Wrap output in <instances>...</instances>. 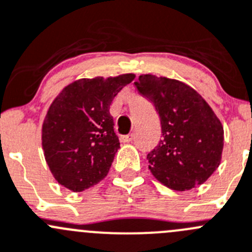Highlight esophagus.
<instances>
[{
	"mask_svg": "<svg viewBox=\"0 0 252 252\" xmlns=\"http://www.w3.org/2000/svg\"><path fill=\"white\" fill-rule=\"evenodd\" d=\"M121 140L123 143H130V141L134 140V134H128V135L121 136Z\"/></svg>",
	"mask_w": 252,
	"mask_h": 252,
	"instance_id": "esophagus-1",
	"label": "esophagus"
}]
</instances>
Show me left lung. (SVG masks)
<instances>
[{
  "instance_id": "obj_1",
  "label": "left lung",
  "mask_w": 252,
  "mask_h": 252,
  "mask_svg": "<svg viewBox=\"0 0 252 252\" xmlns=\"http://www.w3.org/2000/svg\"><path fill=\"white\" fill-rule=\"evenodd\" d=\"M134 85L160 117L161 140L146 156L156 180L175 191L206 182L220 163L224 145L223 126L209 104L177 80L140 75Z\"/></svg>"
}]
</instances>
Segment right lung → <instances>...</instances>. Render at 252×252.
Instances as JSON below:
<instances>
[{
    "instance_id": "obj_1",
    "label": "right lung",
    "mask_w": 252,
    "mask_h": 252,
    "mask_svg": "<svg viewBox=\"0 0 252 252\" xmlns=\"http://www.w3.org/2000/svg\"><path fill=\"white\" fill-rule=\"evenodd\" d=\"M134 74L81 79L53 101L41 128L44 156L55 180L81 192L103 180L119 149L109 106Z\"/></svg>"
}]
</instances>
